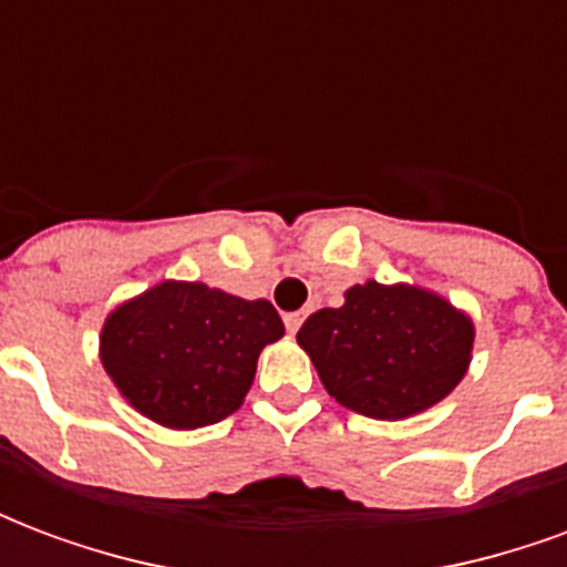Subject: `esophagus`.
Returning a JSON list of instances; mask_svg holds the SVG:
<instances>
[{
    "label": "esophagus",
    "mask_w": 567,
    "mask_h": 567,
    "mask_svg": "<svg viewBox=\"0 0 567 567\" xmlns=\"http://www.w3.org/2000/svg\"><path fill=\"white\" fill-rule=\"evenodd\" d=\"M300 324H303V312H288V316H285V328H288V333H297Z\"/></svg>",
    "instance_id": "obj_1"
}]
</instances>
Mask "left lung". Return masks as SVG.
<instances>
[{
  "instance_id": "8db88e82",
  "label": "left lung",
  "mask_w": 567,
  "mask_h": 567,
  "mask_svg": "<svg viewBox=\"0 0 567 567\" xmlns=\"http://www.w3.org/2000/svg\"><path fill=\"white\" fill-rule=\"evenodd\" d=\"M321 385L361 416H416L462 382L474 321L416 285H352L346 303L312 312L297 331Z\"/></svg>"
}]
</instances>
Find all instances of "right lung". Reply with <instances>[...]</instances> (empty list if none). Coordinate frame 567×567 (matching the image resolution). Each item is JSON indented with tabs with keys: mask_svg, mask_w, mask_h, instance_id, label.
<instances>
[{
	"mask_svg": "<svg viewBox=\"0 0 567 567\" xmlns=\"http://www.w3.org/2000/svg\"><path fill=\"white\" fill-rule=\"evenodd\" d=\"M282 333L270 300L169 279L105 319L100 358L133 410L163 427L190 431L243 406L260 349Z\"/></svg>",
	"mask_w": 567,
	"mask_h": 567,
	"instance_id": "1",
	"label": "right lung"
}]
</instances>
